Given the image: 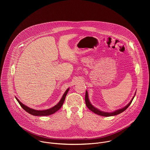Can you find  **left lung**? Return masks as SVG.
Here are the masks:
<instances>
[{
    "instance_id": "1",
    "label": "left lung",
    "mask_w": 150,
    "mask_h": 150,
    "mask_svg": "<svg viewBox=\"0 0 150 150\" xmlns=\"http://www.w3.org/2000/svg\"><path fill=\"white\" fill-rule=\"evenodd\" d=\"M136 92H135V93H134V95L133 96V97L132 98V100L130 101V102L128 104L122 108H120V109H118V110H117L114 111H112V112H105V111H101L100 110L97 108L96 107H94L90 102L89 101V97H88V91H86V96H85V101H86V106H87V107L91 110L92 111V112H93L94 113L98 114V115H101V116H104V117H110V116H114V115H118L121 112H122L123 111H124L128 107L130 106V105L131 104L133 98H134L135 95H136Z\"/></svg>"
}]
</instances>
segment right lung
<instances>
[{"instance_id":"obj_1","label":"right lung","mask_w":150,"mask_h":150,"mask_svg":"<svg viewBox=\"0 0 150 150\" xmlns=\"http://www.w3.org/2000/svg\"><path fill=\"white\" fill-rule=\"evenodd\" d=\"M69 88H67L66 89V91L64 92V94L63 95L61 99L60 100V101L54 107H51L50 108L47 109V110H35L33 108H31L30 107L26 106V105H23L22 103H21L18 99H17V97H16V99H17V100L18 101V102L19 103V104L20 105V106H21L22 108L25 110L26 112H28V113H29L30 114H32L33 115L35 116H46V115H50L51 114H54L55 112H57L58 110H59L61 107L62 106L64 103V99L66 98V96L68 92V91H69Z\"/></svg>"}]
</instances>
